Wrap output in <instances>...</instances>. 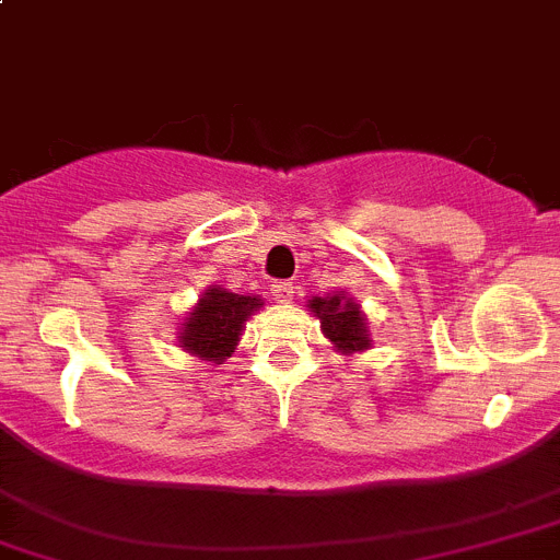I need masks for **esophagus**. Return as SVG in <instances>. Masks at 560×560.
Wrapping results in <instances>:
<instances>
[{
    "label": "esophagus",
    "mask_w": 560,
    "mask_h": 560,
    "mask_svg": "<svg viewBox=\"0 0 560 560\" xmlns=\"http://www.w3.org/2000/svg\"><path fill=\"white\" fill-rule=\"evenodd\" d=\"M294 283H289V280H277L275 285H271V296H275L277 302H291L294 300Z\"/></svg>",
    "instance_id": "34e87169"
}]
</instances>
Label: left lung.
<instances>
[{"label": "left lung", "instance_id": "obj_1", "mask_svg": "<svg viewBox=\"0 0 560 560\" xmlns=\"http://www.w3.org/2000/svg\"><path fill=\"white\" fill-rule=\"evenodd\" d=\"M311 311L322 318V329L340 351H360L369 349V329H365V318L360 307L343 294L332 296H316L311 300Z\"/></svg>", "mask_w": 560, "mask_h": 560}]
</instances>
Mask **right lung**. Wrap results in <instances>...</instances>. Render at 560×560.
<instances>
[{"mask_svg":"<svg viewBox=\"0 0 560 560\" xmlns=\"http://www.w3.org/2000/svg\"><path fill=\"white\" fill-rule=\"evenodd\" d=\"M264 302L258 296H238L228 294L222 289H209L203 300L197 302L191 316L186 318L184 332H180V343L191 354L203 357V360H214L222 363L231 351L236 349V340L242 335V324L247 316Z\"/></svg>","mask_w":560,"mask_h":560,"instance_id":"add662e5","label":"right lung"}]
</instances>
